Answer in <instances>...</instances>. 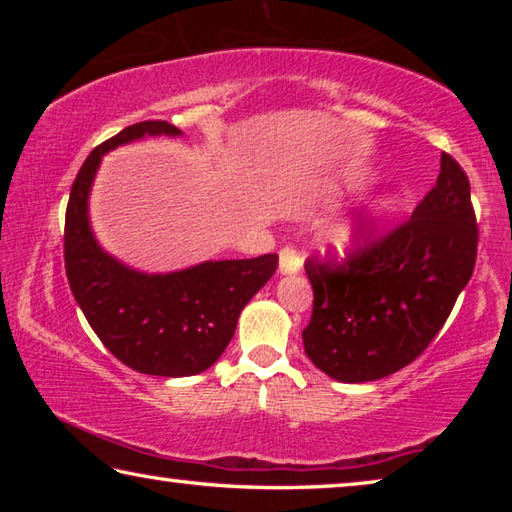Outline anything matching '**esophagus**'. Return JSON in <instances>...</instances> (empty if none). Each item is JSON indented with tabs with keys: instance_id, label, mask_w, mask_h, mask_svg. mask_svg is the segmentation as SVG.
Returning <instances> with one entry per match:
<instances>
[{
	"instance_id": "1",
	"label": "esophagus",
	"mask_w": 512,
	"mask_h": 512,
	"mask_svg": "<svg viewBox=\"0 0 512 512\" xmlns=\"http://www.w3.org/2000/svg\"><path fill=\"white\" fill-rule=\"evenodd\" d=\"M300 266H302V257L296 248L287 246L280 250V273H284V275L298 273Z\"/></svg>"
}]
</instances>
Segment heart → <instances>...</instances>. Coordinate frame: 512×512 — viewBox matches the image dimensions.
I'll return each mask as SVG.
<instances>
[{
  "instance_id": "heart-1",
  "label": "heart",
  "mask_w": 512,
  "mask_h": 512,
  "mask_svg": "<svg viewBox=\"0 0 512 512\" xmlns=\"http://www.w3.org/2000/svg\"><path fill=\"white\" fill-rule=\"evenodd\" d=\"M388 212V201H379L366 207L359 216L354 219H345L334 223L332 228L325 232L327 246L334 250L339 257H357L359 253L368 248L372 235H375L377 225L384 219Z\"/></svg>"
}]
</instances>
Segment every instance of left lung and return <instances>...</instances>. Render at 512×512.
Returning a JSON list of instances; mask_svg holds the SVG:
<instances>
[{
    "label": "left lung",
    "mask_w": 512,
    "mask_h": 512,
    "mask_svg": "<svg viewBox=\"0 0 512 512\" xmlns=\"http://www.w3.org/2000/svg\"><path fill=\"white\" fill-rule=\"evenodd\" d=\"M479 228L470 180L452 155L411 219L343 264L307 259L314 311L302 332L311 363L336 381L393 375L427 350L470 282Z\"/></svg>",
    "instance_id": "obj_1"
}]
</instances>
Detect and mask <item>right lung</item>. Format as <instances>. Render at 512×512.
Listing matches in <instances>:
<instances>
[{
  "label": "right lung",
  "mask_w": 512,
  "mask_h": 512,
  "mask_svg": "<svg viewBox=\"0 0 512 512\" xmlns=\"http://www.w3.org/2000/svg\"><path fill=\"white\" fill-rule=\"evenodd\" d=\"M144 135L176 137L180 131L167 121H140L99 144L83 162L65 214V273L94 334L121 363L142 375H198L228 348L241 309L271 280L277 255L155 275L108 255L90 228V189L103 155Z\"/></svg>",
  "instance_id": "obj_1"
}]
</instances>
